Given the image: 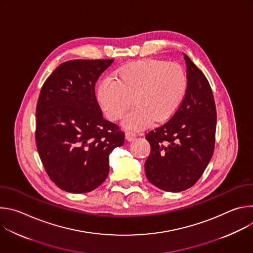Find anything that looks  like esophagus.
<instances>
[{
  "label": "esophagus",
  "instance_id": "1",
  "mask_svg": "<svg viewBox=\"0 0 253 253\" xmlns=\"http://www.w3.org/2000/svg\"><path fill=\"white\" fill-rule=\"evenodd\" d=\"M125 138L127 139V141H133L136 138V134L132 131H127L125 133Z\"/></svg>",
  "mask_w": 253,
  "mask_h": 253
}]
</instances>
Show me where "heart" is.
<instances>
[{
  "label": "heart",
  "mask_w": 253,
  "mask_h": 253,
  "mask_svg": "<svg viewBox=\"0 0 253 253\" xmlns=\"http://www.w3.org/2000/svg\"><path fill=\"white\" fill-rule=\"evenodd\" d=\"M188 86L185 70L176 63L140 60L120 68L116 80L105 78L97 89V100L109 120L119 119L134 103L122 124L143 130L154 120L170 119L181 105Z\"/></svg>",
  "instance_id": "b5f03b06"
}]
</instances>
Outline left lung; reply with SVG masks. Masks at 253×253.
Returning <instances> with one entry per match:
<instances>
[{"label":"left lung","mask_w":253,"mask_h":253,"mask_svg":"<svg viewBox=\"0 0 253 253\" xmlns=\"http://www.w3.org/2000/svg\"><path fill=\"white\" fill-rule=\"evenodd\" d=\"M188 86L175 114L146 134L151 152L145 173L156 187L169 192L193 186L203 174L214 151L216 107L204 74L184 55Z\"/></svg>","instance_id":"8db88e82"}]
</instances>
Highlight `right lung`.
Here are the masks:
<instances>
[{
    "instance_id": "1",
    "label": "right lung",
    "mask_w": 253,
    "mask_h": 253,
    "mask_svg": "<svg viewBox=\"0 0 253 253\" xmlns=\"http://www.w3.org/2000/svg\"><path fill=\"white\" fill-rule=\"evenodd\" d=\"M113 60H71L45 81L36 108V144L52 181L72 193L89 192L109 173V155L124 132L103 118L95 84Z\"/></svg>"
}]
</instances>
